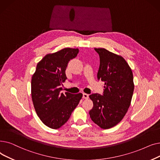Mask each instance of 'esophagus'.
<instances>
[{
    "mask_svg": "<svg viewBox=\"0 0 160 160\" xmlns=\"http://www.w3.org/2000/svg\"><path fill=\"white\" fill-rule=\"evenodd\" d=\"M82 98L84 99H88V94H87L86 93H83L82 94Z\"/></svg>",
    "mask_w": 160,
    "mask_h": 160,
    "instance_id": "34e87169",
    "label": "esophagus"
}]
</instances>
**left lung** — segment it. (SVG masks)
<instances>
[{
    "mask_svg": "<svg viewBox=\"0 0 160 160\" xmlns=\"http://www.w3.org/2000/svg\"><path fill=\"white\" fill-rule=\"evenodd\" d=\"M100 56L98 79L105 82L103 94H92L91 120L102 129L116 126L122 120L131 104L133 76L125 59L104 48H94Z\"/></svg>",
    "mask_w": 160,
    "mask_h": 160,
    "instance_id": "8db88e82",
    "label": "left lung"
}]
</instances>
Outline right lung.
Segmentation results:
<instances>
[{
    "instance_id": "right-lung-1",
    "label": "right lung",
    "mask_w": 160,
    "mask_h": 160,
    "mask_svg": "<svg viewBox=\"0 0 160 160\" xmlns=\"http://www.w3.org/2000/svg\"><path fill=\"white\" fill-rule=\"evenodd\" d=\"M78 52V49L64 48L46 55L38 63L32 77L31 96L35 111L50 128L63 126L82 98L81 93H61V85L67 79L68 63Z\"/></svg>"
}]
</instances>
